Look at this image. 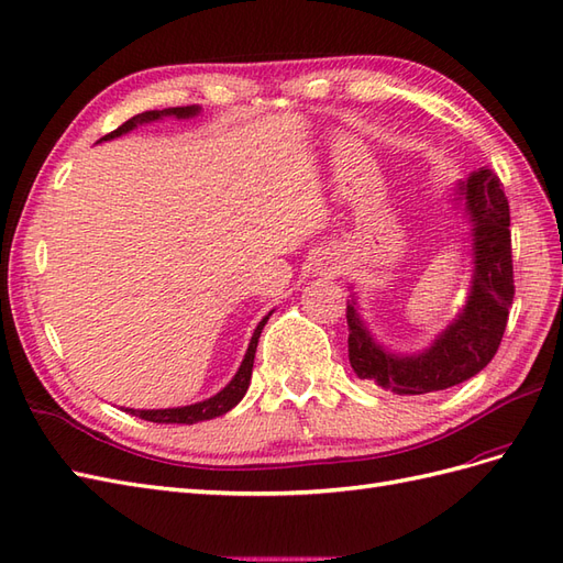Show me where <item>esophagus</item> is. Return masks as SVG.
Masks as SVG:
<instances>
[{"label":"esophagus","mask_w":563,"mask_h":563,"mask_svg":"<svg viewBox=\"0 0 563 563\" xmlns=\"http://www.w3.org/2000/svg\"><path fill=\"white\" fill-rule=\"evenodd\" d=\"M328 256H323V260H320V268H323L325 273H330V276H332V273H336V268H340V266H336V262H340V256H334L332 252H325Z\"/></svg>","instance_id":"34e87169"}]
</instances>
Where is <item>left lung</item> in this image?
I'll return each mask as SVG.
<instances>
[{
  "instance_id": "left-lung-1",
  "label": "left lung",
  "mask_w": 563,
  "mask_h": 563,
  "mask_svg": "<svg viewBox=\"0 0 563 563\" xmlns=\"http://www.w3.org/2000/svg\"><path fill=\"white\" fill-rule=\"evenodd\" d=\"M457 200L472 223V285L457 318L420 353H391L365 328L356 299L346 303L349 363L361 379L394 394L451 389L493 361L514 301L509 202L495 172L481 167L460 181Z\"/></svg>"
}]
</instances>
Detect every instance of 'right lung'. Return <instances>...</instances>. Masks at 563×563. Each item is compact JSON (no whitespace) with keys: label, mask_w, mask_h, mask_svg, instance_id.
<instances>
[{"label":"right lung","mask_w":563,"mask_h":563,"mask_svg":"<svg viewBox=\"0 0 563 563\" xmlns=\"http://www.w3.org/2000/svg\"><path fill=\"white\" fill-rule=\"evenodd\" d=\"M200 112V106H181V108H165V110H146V112H139L136 118L126 120L122 126H118L115 132L106 134L101 141H110V139H118L126 132H132L134 126L139 124H146V122H155V120H163V118H176V120H188V118H196ZM273 313V311H271ZM268 313V316H271ZM268 316L262 318V323L256 325L250 346L245 351V358L240 363L238 373L233 375V379L223 387L217 396L200 400V404H192V406H184V408H163V410H134V408H124V412L136 415L141 420H148V422H157V424H196L202 420H214L219 415H227L231 408H235L243 396L247 394L250 387V377H252V365H254V353H256V344H260V334L266 325Z\"/></svg>","instance_id":"right-lung-1"}]
</instances>
